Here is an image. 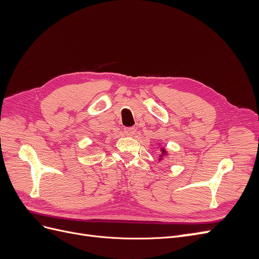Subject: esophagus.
I'll use <instances>...</instances> for the list:
<instances>
[{
    "label": "esophagus",
    "mask_w": 259,
    "mask_h": 259,
    "mask_svg": "<svg viewBox=\"0 0 259 259\" xmlns=\"http://www.w3.org/2000/svg\"><path fill=\"white\" fill-rule=\"evenodd\" d=\"M135 132H136L135 127H125L124 128V134L127 136H133L135 134Z\"/></svg>",
    "instance_id": "obj_1"
}]
</instances>
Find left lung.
<instances>
[{
    "mask_svg": "<svg viewBox=\"0 0 259 259\" xmlns=\"http://www.w3.org/2000/svg\"><path fill=\"white\" fill-rule=\"evenodd\" d=\"M162 151H163V153H164V152H165V151H164V150H163V149H162ZM160 156H161V155H160Z\"/></svg>",
    "mask_w": 259,
    "mask_h": 259,
    "instance_id": "left-lung-1",
    "label": "left lung"
}]
</instances>
